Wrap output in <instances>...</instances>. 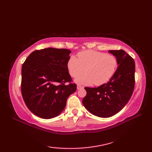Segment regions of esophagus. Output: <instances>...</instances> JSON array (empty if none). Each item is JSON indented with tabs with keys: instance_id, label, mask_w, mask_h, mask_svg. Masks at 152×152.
I'll list each match as a JSON object with an SVG mask.
<instances>
[{
	"instance_id": "obj_1",
	"label": "esophagus",
	"mask_w": 152,
	"mask_h": 152,
	"mask_svg": "<svg viewBox=\"0 0 152 152\" xmlns=\"http://www.w3.org/2000/svg\"><path fill=\"white\" fill-rule=\"evenodd\" d=\"M83 89V86L78 85L77 86V89Z\"/></svg>"
}]
</instances>
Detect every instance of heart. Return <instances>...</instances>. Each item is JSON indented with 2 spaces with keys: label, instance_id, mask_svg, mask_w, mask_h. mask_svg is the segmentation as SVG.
<instances>
[{
  "label": "heart",
  "instance_id": "heart-1",
  "mask_svg": "<svg viewBox=\"0 0 152 152\" xmlns=\"http://www.w3.org/2000/svg\"><path fill=\"white\" fill-rule=\"evenodd\" d=\"M117 58L112 55L93 50H86L78 53V59L71 56L67 61L70 75L76 77L78 84L102 86L110 81L118 69Z\"/></svg>",
  "mask_w": 152,
  "mask_h": 152
}]
</instances>
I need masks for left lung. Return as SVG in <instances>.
Listing matches in <instances>:
<instances>
[{
  "label": "left lung",
  "mask_w": 152,
  "mask_h": 152,
  "mask_svg": "<svg viewBox=\"0 0 152 152\" xmlns=\"http://www.w3.org/2000/svg\"><path fill=\"white\" fill-rule=\"evenodd\" d=\"M117 58L118 67L107 83L98 88H88L82 100L84 107L93 115L110 118L124 108L131 99L134 88L135 64L125 51L109 50Z\"/></svg>",
  "instance_id": "left-lung-1"
}]
</instances>
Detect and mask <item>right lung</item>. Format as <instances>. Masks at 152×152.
Wrapping results in <instances>:
<instances>
[{"instance_id": "right-lung-1", "label": "right lung", "mask_w": 152, "mask_h": 152, "mask_svg": "<svg viewBox=\"0 0 152 152\" xmlns=\"http://www.w3.org/2000/svg\"><path fill=\"white\" fill-rule=\"evenodd\" d=\"M70 53L67 49L45 48L32 52L23 64L21 94L27 108L38 117H57L76 91L67 69Z\"/></svg>"}]
</instances>
